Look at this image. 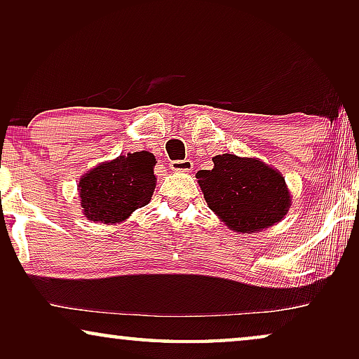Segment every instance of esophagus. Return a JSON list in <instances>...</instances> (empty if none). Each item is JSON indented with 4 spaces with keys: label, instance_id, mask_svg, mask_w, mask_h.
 <instances>
[{
    "label": "esophagus",
    "instance_id": "1",
    "mask_svg": "<svg viewBox=\"0 0 359 359\" xmlns=\"http://www.w3.org/2000/svg\"><path fill=\"white\" fill-rule=\"evenodd\" d=\"M170 168L173 171H191L193 170V161L191 160H173L170 163Z\"/></svg>",
    "mask_w": 359,
    "mask_h": 359
}]
</instances>
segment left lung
<instances>
[{"instance_id": "left-lung-1", "label": "left lung", "mask_w": 359, "mask_h": 359, "mask_svg": "<svg viewBox=\"0 0 359 359\" xmlns=\"http://www.w3.org/2000/svg\"><path fill=\"white\" fill-rule=\"evenodd\" d=\"M212 170L196 173L209 209L229 229L255 233L283 220L291 194L283 175L257 158L224 154L212 158Z\"/></svg>"}]
</instances>
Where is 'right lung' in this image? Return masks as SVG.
<instances>
[{"label": "right lung", "instance_id": "right-lung-1", "mask_svg": "<svg viewBox=\"0 0 359 359\" xmlns=\"http://www.w3.org/2000/svg\"><path fill=\"white\" fill-rule=\"evenodd\" d=\"M155 163V155L142 150L119 155L88 171L78 186L85 217L93 222L117 224L149 204L156 181Z\"/></svg>", "mask_w": 359, "mask_h": 359}]
</instances>
